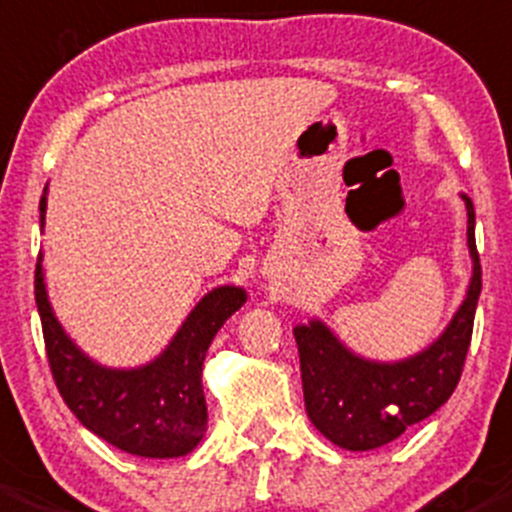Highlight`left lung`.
Here are the masks:
<instances>
[{
  "label": "left lung",
  "mask_w": 512,
  "mask_h": 512,
  "mask_svg": "<svg viewBox=\"0 0 512 512\" xmlns=\"http://www.w3.org/2000/svg\"><path fill=\"white\" fill-rule=\"evenodd\" d=\"M468 212V251L473 276L466 300L434 345L402 362H372L347 350L320 320L293 330L300 355L305 412L315 429L347 451H370L399 439L431 416L456 389L471 345L481 295L476 214Z\"/></svg>",
  "instance_id": "left-lung-1"
}]
</instances>
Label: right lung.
I'll list each match as a JSON object with an SVG mask.
<instances>
[{"mask_svg": "<svg viewBox=\"0 0 512 512\" xmlns=\"http://www.w3.org/2000/svg\"><path fill=\"white\" fill-rule=\"evenodd\" d=\"M46 219V189L39 204ZM46 357L66 407L86 429L115 449L145 458L184 456L207 431L202 365L221 325L246 303L236 286L214 288L189 313L167 350L138 370H110L83 355L51 310L41 271L34 273Z\"/></svg>", "mask_w": 512, "mask_h": 512, "instance_id": "obj_1", "label": "right lung"}]
</instances>
